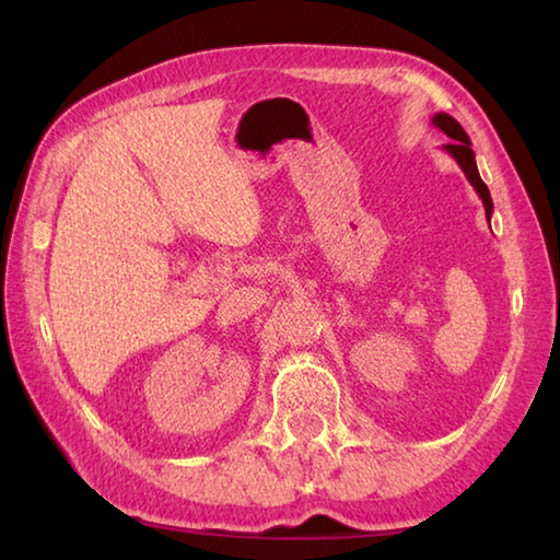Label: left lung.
<instances>
[{"mask_svg":"<svg viewBox=\"0 0 560 560\" xmlns=\"http://www.w3.org/2000/svg\"><path fill=\"white\" fill-rule=\"evenodd\" d=\"M433 125H435V127H440V129H443V132H445V135L452 139L445 149H447V151L452 153V156H455V161L462 165V171H464V175L469 177V183H471L474 187H477L479 197L483 199L486 217H491V211H493L491 192H489V187H486V183L481 180L479 168H477V161H474L471 141H469L467 132H464L462 125L455 120V117H450L447 113H438V115L433 117Z\"/></svg>","mask_w":560,"mask_h":560,"instance_id":"1","label":"left lung"}]
</instances>
